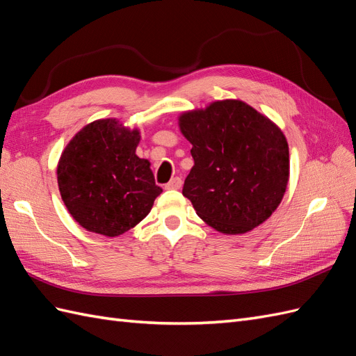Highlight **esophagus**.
<instances>
[{"label":"esophagus","instance_id":"1","mask_svg":"<svg viewBox=\"0 0 356 356\" xmlns=\"http://www.w3.org/2000/svg\"><path fill=\"white\" fill-rule=\"evenodd\" d=\"M181 186H182V179H181L179 177H175V178H172V179L168 182V184L165 186V188H166V190H179Z\"/></svg>","mask_w":356,"mask_h":356}]
</instances>
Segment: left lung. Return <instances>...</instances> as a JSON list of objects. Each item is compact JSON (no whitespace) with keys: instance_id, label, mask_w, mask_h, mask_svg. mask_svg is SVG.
Returning a JSON list of instances; mask_svg holds the SVG:
<instances>
[{"instance_id":"8db88e82","label":"left lung","mask_w":356,"mask_h":356,"mask_svg":"<svg viewBox=\"0 0 356 356\" xmlns=\"http://www.w3.org/2000/svg\"><path fill=\"white\" fill-rule=\"evenodd\" d=\"M178 126L195 160L182 195L199 217L224 234H243L268 220L289 179L281 127L239 99L181 113Z\"/></svg>"}]
</instances>
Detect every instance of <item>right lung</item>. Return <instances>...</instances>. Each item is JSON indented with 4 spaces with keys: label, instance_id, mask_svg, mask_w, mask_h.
Masks as SVG:
<instances>
[{
    "label": "right lung",
    "instance_id": "1",
    "mask_svg": "<svg viewBox=\"0 0 356 356\" xmlns=\"http://www.w3.org/2000/svg\"><path fill=\"white\" fill-rule=\"evenodd\" d=\"M138 127L99 118L81 127L58 161L60 197L83 229L120 236L152 211L161 193L147 159L136 156Z\"/></svg>",
    "mask_w": 356,
    "mask_h": 356
}]
</instances>
